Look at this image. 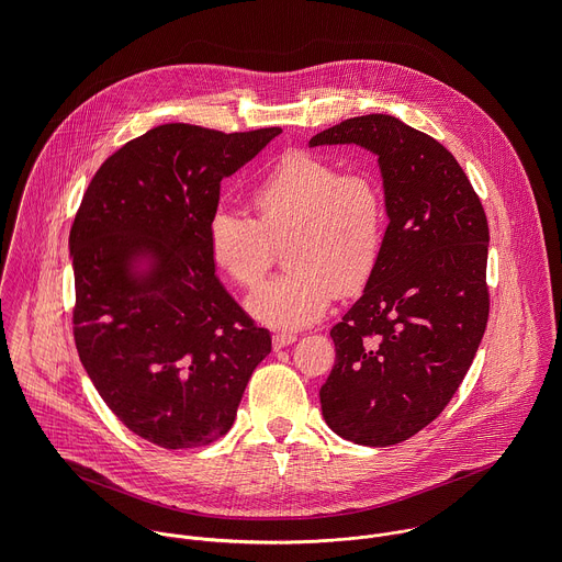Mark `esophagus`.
<instances>
[{
    "label": "esophagus",
    "instance_id": "obj_1",
    "mask_svg": "<svg viewBox=\"0 0 562 562\" xmlns=\"http://www.w3.org/2000/svg\"><path fill=\"white\" fill-rule=\"evenodd\" d=\"M297 340L295 334H286V331H280V334H273V349H284L289 345H293Z\"/></svg>",
    "mask_w": 562,
    "mask_h": 562
}]
</instances>
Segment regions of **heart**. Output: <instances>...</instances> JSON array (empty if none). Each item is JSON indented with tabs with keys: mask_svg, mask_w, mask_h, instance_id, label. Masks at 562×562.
<instances>
[{
	"mask_svg": "<svg viewBox=\"0 0 562 562\" xmlns=\"http://www.w3.org/2000/svg\"><path fill=\"white\" fill-rule=\"evenodd\" d=\"M256 220L231 209L209 217V254L235 284L254 289L286 247L282 278L262 284L249 313L278 329L315 323L334 295H353L371 278L384 245V195L364 169L340 171L331 159L291 150L251 189Z\"/></svg>",
	"mask_w": 562,
	"mask_h": 562,
	"instance_id": "obj_1",
	"label": "heart"
}]
</instances>
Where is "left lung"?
<instances>
[{
	"instance_id": "1",
	"label": "left lung",
	"mask_w": 562,
	"mask_h": 562,
	"mask_svg": "<svg viewBox=\"0 0 562 562\" xmlns=\"http://www.w3.org/2000/svg\"><path fill=\"white\" fill-rule=\"evenodd\" d=\"M323 144L378 155L389 226L362 297L331 329L319 403L338 436L389 447L442 414L485 336L487 215L456 157L397 117L345 120L308 142Z\"/></svg>"
}]
</instances>
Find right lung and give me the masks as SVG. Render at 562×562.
Wrapping results in <instances>:
<instances>
[{"instance_id":"1","label":"right lung","mask_w":562,"mask_h":562,"mask_svg":"<svg viewBox=\"0 0 562 562\" xmlns=\"http://www.w3.org/2000/svg\"><path fill=\"white\" fill-rule=\"evenodd\" d=\"M280 133L155 126L106 159L77 209L68 247L79 360L120 423L157 447L224 436L271 353L269 331L215 278L206 228L222 180Z\"/></svg>"}]
</instances>
